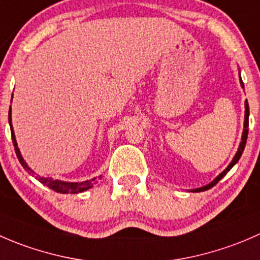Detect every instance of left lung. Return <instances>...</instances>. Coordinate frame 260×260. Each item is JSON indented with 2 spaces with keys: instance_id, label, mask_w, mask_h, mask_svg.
<instances>
[{
  "instance_id": "obj_1",
  "label": "left lung",
  "mask_w": 260,
  "mask_h": 260,
  "mask_svg": "<svg viewBox=\"0 0 260 260\" xmlns=\"http://www.w3.org/2000/svg\"><path fill=\"white\" fill-rule=\"evenodd\" d=\"M240 83H242V86H243V88H244V84H243V81H242V78H240ZM248 127H249V104H248V101H245V120H244V131H243V137H242V142H240L239 149H238L237 154H235V156H234V158H233V161L230 162V165H229V166H228L226 169H225L224 171H222L221 174H220L219 176L216 177V179H215L214 181H212V182L209 183V185L204 186V187L196 188V190H195V192H200V191H205V190H209V188H211L212 186H215V185H216V183L219 182V181L221 180L222 177H224L225 175H226L228 172L230 171V170H232V167L234 166V165L237 164L238 161H239V158H240V156H242V153H243L244 148H245L246 138H248Z\"/></svg>"
}]
</instances>
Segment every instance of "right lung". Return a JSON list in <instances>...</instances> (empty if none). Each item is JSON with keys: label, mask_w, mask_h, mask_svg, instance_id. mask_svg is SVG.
Here are the masks:
<instances>
[{"label": "right lung", "mask_w": 260, "mask_h": 260, "mask_svg": "<svg viewBox=\"0 0 260 260\" xmlns=\"http://www.w3.org/2000/svg\"><path fill=\"white\" fill-rule=\"evenodd\" d=\"M9 122H10V127H11V137H12V142H14L15 146V152H16V156L20 161L21 166L28 172V174H34L31 171L30 167L27 166L25 161H23L22 156L20 153V149L17 148V143L16 140H15V135H14V129H12V124H11V107H10V112H9ZM41 183L46 185L48 187L51 188V190L56 191V192L60 193H78V192H83V191L88 190L93 186V181L95 179H93L91 181H84V182H64V181H59V180H52L49 179V177H36ZM99 179H102V176H99Z\"/></svg>", "instance_id": "1"}]
</instances>
